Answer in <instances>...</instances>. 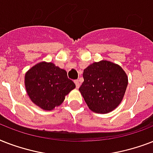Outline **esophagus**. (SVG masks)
Listing matches in <instances>:
<instances>
[{
	"label": "esophagus",
	"mask_w": 153,
	"mask_h": 153,
	"mask_svg": "<svg viewBox=\"0 0 153 153\" xmlns=\"http://www.w3.org/2000/svg\"><path fill=\"white\" fill-rule=\"evenodd\" d=\"M74 83H75L76 88H79V86H80V82H79V80H74Z\"/></svg>",
	"instance_id": "esophagus-1"
}]
</instances>
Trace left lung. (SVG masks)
Here are the masks:
<instances>
[{
  "mask_svg": "<svg viewBox=\"0 0 153 153\" xmlns=\"http://www.w3.org/2000/svg\"><path fill=\"white\" fill-rule=\"evenodd\" d=\"M83 79L79 91L89 108L98 114H107L118 106L128 85L123 69L105 60L86 67Z\"/></svg>",
  "mask_w": 153,
  "mask_h": 153,
  "instance_id": "8db88e82",
  "label": "left lung"
}]
</instances>
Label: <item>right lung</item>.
Instances as JSON below:
<instances>
[{"mask_svg":"<svg viewBox=\"0 0 153 153\" xmlns=\"http://www.w3.org/2000/svg\"><path fill=\"white\" fill-rule=\"evenodd\" d=\"M25 87L33 103L45 110H52L75 88L67 71L52 62H39L25 74Z\"/></svg>","mask_w":153,"mask_h":153,"instance_id":"add662e5","label":"right lung"}]
</instances>
